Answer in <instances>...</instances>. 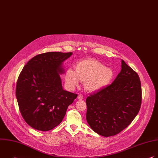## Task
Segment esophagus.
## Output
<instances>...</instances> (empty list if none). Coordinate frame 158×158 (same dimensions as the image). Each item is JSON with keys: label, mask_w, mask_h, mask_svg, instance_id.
I'll list each match as a JSON object with an SVG mask.
<instances>
[{"label": "esophagus", "mask_w": 158, "mask_h": 158, "mask_svg": "<svg viewBox=\"0 0 158 158\" xmlns=\"http://www.w3.org/2000/svg\"><path fill=\"white\" fill-rule=\"evenodd\" d=\"M83 98H84V97H83V96L82 94H79L78 96H77V99L79 100H82V99H83Z\"/></svg>", "instance_id": "1"}]
</instances>
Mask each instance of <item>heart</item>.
Returning a JSON list of instances; mask_svg holds the SVG:
<instances>
[{
	"label": "heart",
	"mask_w": 158,
	"mask_h": 158,
	"mask_svg": "<svg viewBox=\"0 0 158 158\" xmlns=\"http://www.w3.org/2000/svg\"><path fill=\"white\" fill-rule=\"evenodd\" d=\"M114 77L113 69L93 59L79 61L75 65V70L68 69L65 74L66 84L70 88L77 86L81 81L84 82V89L90 93L106 87Z\"/></svg>",
	"instance_id": "1"
}]
</instances>
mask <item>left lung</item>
<instances>
[{
    "mask_svg": "<svg viewBox=\"0 0 158 158\" xmlns=\"http://www.w3.org/2000/svg\"><path fill=\"white\" fill-rule=\"evenodd\" d=\"M141 101L139 76L122 60L121 72L113 82L87 98L86 120L101 136H114L137 116Z\"/></svg>",
    "mask_w": 158,
    "mask_h": 158,
    "instance_id": "8db88e82",
    "label": "left lung"
}]
</instances>
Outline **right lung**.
Instances as JSON below:
<instances>
[{"mask_svg": "<svg viewBox=\"0 0 158 158\" xmlns=\"http://www.w3.org/2000/svg\"><path fill=\"white\" fill-rule=\"evenodd\" d=\"M73 52H49L28 61L17 79L15 94L20 114L32 128L48 131L62 121L77 94L64 91L59 74Z\"/></svg>", "mask_w": 158, "mask_h": 158, "instance_id": "obj_1", "label": "right lung"}]
</instances>
